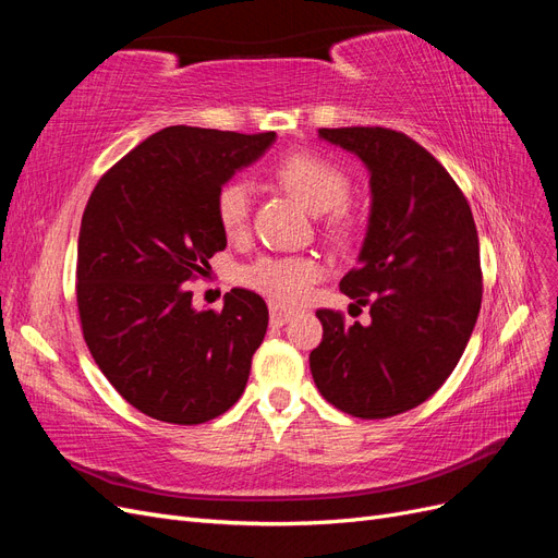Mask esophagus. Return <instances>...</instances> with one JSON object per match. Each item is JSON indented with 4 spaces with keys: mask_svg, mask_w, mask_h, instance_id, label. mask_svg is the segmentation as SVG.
<instances>
[{
    "mask_svg": "<svg viewBox=\"0 0 558 558\" xmlns=\"http://www.w3.org/2000/svg\"><path fill=\"white\" fill-rule=\"evenodd\" d=\"M295 314H298L295 310H286V307L272 305V307H269V324H272V326H283V324H289V320Z\"/></svg>",
    "mask_w": 558,
    "mask_h": 558,
    "instance_id": "34e87169",
    "label": "esophagus"
}]
</instances>
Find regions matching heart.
Returning <instances> with one entry per match:
<instances>
[{"mask_svg":"<svg viewBox=\"0 0 558 558\" xmlns=\"http://www.w3.org/2000/svg\"><path fill=\"white\" fill-rule=\"evenodd\" d=\"M277 179L312 214H330V228L335 232L347 228L344 202L351 183L342 167L316 154H293L279 162ZM251 202L253 189L246 179H230L218 189L216 218L230 238L246 230ZM320 275L324 267L312 258H260L242 269V283L283 305H293L310 293Z\"/></svg>","mask_w":558,"mask_h":558,"instance_id":"b5f03b06","label":"heart"}]
</instances>
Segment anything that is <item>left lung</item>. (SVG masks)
I'll return each instance as SVG.
<instances>
[{
    "instance_id": "left-lung-1",
    "label": "left lung",
    "mask_w": 558,
    "mask_h": 558,
    "mask_svg": "<svg viewBox=\"0 0 558 558\" xmlns=\"http://www.w3.org/2000/svg\"><path fill=\"white\" fill-rule=\"evenodd\" d=\"M369 172V221L359 265L340 291L369 324L318 310L324 340L310 353L314 384L359 418H386L428 400L463 356L482 305L475 218L424 146L388 128H320Z\"/></svg>"
}]
</instances>
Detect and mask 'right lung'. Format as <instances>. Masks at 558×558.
I'll return each instance as SVG.
<instances>
[{
  "instance_id": "obj_1",
  "label": "right lung",
  "mask_w": 558,
  "mask_h": 558,
  "mask_svg": "<svg viewBox=\"0 0 558 558\" xmlns=\"http://www.w3.org/2000/svg\"><path fill=\"white\" fill-rule=\"evenodd\" d=\"M275 140V132L165 128L97 181L83 211V340L116 391L150 418L205 424L244 393L267 332L265 300L232 289L221 312L195 310L189 281L228 244L218 189Z\"/></svg>"
}]
</instances>
